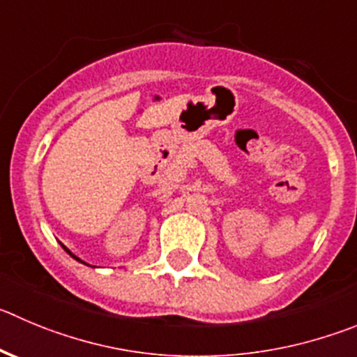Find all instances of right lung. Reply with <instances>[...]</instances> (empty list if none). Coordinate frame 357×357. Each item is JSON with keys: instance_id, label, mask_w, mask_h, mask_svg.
I'll list each match as a JSON object with an SVG mask.
<instances>
[{"instance_id": "add662e5", "label": "right lung", "mask_w": 357, "mask_h": 357, "mask_svg": "<svg viewBox=\"0 0 357 357\" xmlns=\"http://www.w3.org/2000/svg\"><path fill=\"white\" fill-rule=\"evenodd\" d=\"M65 250H66V248H65ZM66 252H68V254H70V250H66ZM70 255H72L73 259H77V261H81V259H79V257H75V255H73V254H70Z\"/></svg>"}]
</instances>
